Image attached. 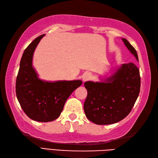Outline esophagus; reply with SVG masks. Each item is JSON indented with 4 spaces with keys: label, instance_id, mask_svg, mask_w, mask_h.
Returning <instances> with one entry per match:
<instances>
[{
    "label": "esophagus",
    "instance_id": "obj_1",
    "mask_svg": "<svg viewBox=\"0 0 158 158\" xmlns=\"http://www.w3.org/2000/svg\"><path fill=\"white\" fill-rule=\"evenodd\" d=\"M91 77H92V75H91V74H90L89 73H88V72L85 73L84 74H83V77H82L83 81L85 82V81H88V80L90 79V78H91Z\"/></svg>",
    "mask_w": 158,
    "mask_h": 158
}]
</instances>
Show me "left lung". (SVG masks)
<instances>
[{
    "mask_svg": "<svg viewBox=\"0 0 158 158\" xmlns=\"http://www.w3.org/2000/svg\"><path fill=\"white\" fill-rule=\"evenodd\" d=\"M122 41L139 61L136 49L126 39ZM84 85L88 90L83 105L87 118L98 125L115 123L128 115L138 98L139 69L134 63L123 64L105 81H86Z\"/></svg>",
    "mask_w": 158,
    "mask_h": 158,
    "instance_id": "1",
    "label": "left lung"
}]
</instances>
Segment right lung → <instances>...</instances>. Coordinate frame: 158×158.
<instances>
[{
  "label": "right lung",
  "mask_w": 158,
  "mask_h": 158,
  "mask_svg": "<svg viewBox=\"0 0 158 158\" xmlns=\"http://www.w3.org/2000/svg\"><path fill=\"white\" fill-rule=\"evenodd\" d=\"M45 36H38L24 50L16 79V96L23 112L29 118L40 122L55 120L74 90L82 84L80 80L44 81L39 79L32 67L36 46Z\"/></svg>",
  "instance_id": "obj_1"
}]
</instances>
